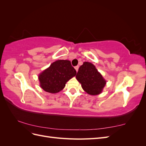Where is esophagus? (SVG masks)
Masks as SVG:
<instances>
[{
  "label": "esophagus",
  "mask_w": 146,
  "mask_h": 146,
  "mask_svg": "<svg viewBox=\"0 0 146 146\" xmlns=\"http://www.w3.org/2000/svg\"><path fill=\"white\" fill-rule=\"evenodd\" d=\"M78 66H76V67H75V69L76 70V71L77 72H78Z\"/></svg>",
  "instance_id": "esophagus-1"
}]
</instances>
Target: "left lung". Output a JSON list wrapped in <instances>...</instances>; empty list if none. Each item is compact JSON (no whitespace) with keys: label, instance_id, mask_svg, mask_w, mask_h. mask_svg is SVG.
I'll use <instances>...</instances> for the list:
<instances>
[{"label":"left lung","instance_id":"1","mask_svg":"<svg viewBox=\"0 0 146 146\" xmlns=\"http://www.w3.org/2000/svg\"><path fill=\"white\" fill-rule=\"evenodd\" d=\"M76 78L83 90L92 96L100 94L107 82L95 66L89 62H84L79 68Z\"/></svg>","mask_w":146,"mask_h":146}]
</instances>
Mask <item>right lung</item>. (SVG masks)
<instances>
[{
	"instance_id": "1",
	"label": "right lung",
	"mask_w": 146,
	"mask_h": 146,
	"mask_svg": "<svg viewBox=\"0 0 146 146\" xmlns=\"http://www.w3.org/2000/svg\"><path fill=\"white\" fill-rule=\"evenodd\" d=\"M77 72L69 60H60L39 75L40 86L45 91L55 94L62 90L66 82L76 76Z\"/></svg>"
}]
</instances>
